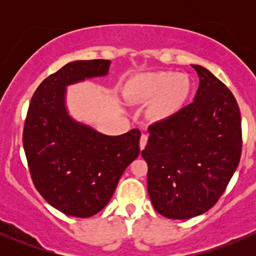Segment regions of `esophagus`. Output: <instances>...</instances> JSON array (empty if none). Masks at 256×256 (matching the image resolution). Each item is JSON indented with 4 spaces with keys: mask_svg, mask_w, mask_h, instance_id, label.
Returning <instances> with one entry per match:
<instances>
[{
    "mask_svg": "<svg viewBox=\"0 0 256 256\" xmlns=\"http://www.w3.org/2000/svg\"><path fill=\"white\" fill-rule=\"evenodd\" d=\"M147 140H148V136L147 135H141V138H140V148L141 150H144V146H146L147 144Z\"/></svg>",
    "mask_w": 256,
    "mask_h": 256,
    "instance_id": "obj_1",
    "label": "esophagus"
}]
</instances>
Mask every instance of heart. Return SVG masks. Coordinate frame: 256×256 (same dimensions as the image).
Instances as JSON below:
<instances>
[{
  "label": "heart",
  "instance_id": "b5f03b06",
  "mask_svg": "<svg viewBox=\"0 0 256 256\" xmlns=\"http://www.w3.org/2000/svg\"><path fill=\"white\" fill-rule=\"evenodd\" d=\"M190 94V82L184 74L156 72L136 76L126 86L132 102H151V115L164 120L180 112Z\"/></svg>",
  "mask_w": 256,
  "mask_h": 256
}]
</instances>
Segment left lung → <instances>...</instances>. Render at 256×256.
<instances>
[{"mask_svg":"<svg viewBox=\"0 0 256 256\" xmlns=\"http://www.w3.org/2000/svg\"><path fill=\"white\" fill-rule=\"evenodd\" d=\"M194 102L148 128L141 154L154 209L170 219H190L218 202L242 156V118L236 98L208 69Z\"/></svg>","mask_w":256,"mask_h":256,"instance_id":"left-lung-1","label":"left lung"}]
</instances>
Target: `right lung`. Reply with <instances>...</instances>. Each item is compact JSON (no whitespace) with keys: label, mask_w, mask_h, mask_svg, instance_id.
Segmentation results:
<instances>
[{"label":"right lung","mask_w":256,"mask_h":256,"mask_svg":"<svg viewBox=\"0 0 256 256\" xmlns=\"http://www.w3.org/2000/svg\"><path fill=\"white\" fill-rule=\"evenodd\" d=\"M109 66L105 59L68 63L40 82L26 116L23 147L33 184L66 216L89 218L102 210L140 154V130L102 135L76 122L64 106L66 85L106 76Z\"/></svg>","instance_id":"obj_1"}]
</instances>
